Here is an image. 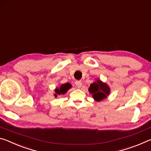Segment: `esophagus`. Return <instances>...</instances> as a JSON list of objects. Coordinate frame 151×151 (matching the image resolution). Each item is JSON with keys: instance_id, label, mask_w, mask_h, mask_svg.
<instances>
[{"instance_id": "obj_1", "label": "esophagus", "mask_w": 151, "mask_h": 151, "mask_svg": "<svg viewBox=\"0 0 151 151\" xmlns=\"http://www.w3.org/2000/svg\"><path fill=\"white\" fill-rule=\"evenodd\" d=\"M75 85H76V86H77L78 88H81V86H82V83L81 81H76L75 82Z\"/></svg>"}]
</instances>
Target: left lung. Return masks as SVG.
<instances>
[{"label":"left lung","instance_id":"8db88e82","mask_svg":"<svg viewBox=\"0 0 151 151\" xmlns=\"http://www.w3.org/2000/svg\"><path fill=\"white\" fill-rule=\"evenodd\" d=\"M88 90L91 94H93V98L96 101L103 100L110 93V88L108 85L102 83L100 80H97L95 83L91 84Z\"/></svg>","mask_w":151,"mask_h":151}]
</instances>
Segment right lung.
Instances as JSON below:
<instances>
[{
  "mask_svg": "<svg viewBox=\"0 0 151 151\" xmlns=\"http://www.w3.org/2000/svg\"><path fill=\"white\" fill-rule=\"evenodd\" d=\"M70 87H71V85L70 83H66V84H64V85H62L60 86V88H57L55 89L56 94H55V96L57 97V94L60 95V94H65L68 89L70 88Z\"/></svg>",
  "mask_w": 151,
  "mask_h": 151,
  "instance_id": "1",
  "label": "right lung"
}]
</instances>
